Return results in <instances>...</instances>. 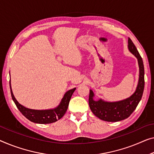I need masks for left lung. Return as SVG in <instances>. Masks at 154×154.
I'll use <instances>...</instances> for the list:
<instances>
[{"label":"left lung","mask_w":154,"mask_h":154,"mask_svg":"<svg viewBox=\"0 0 154 154\" xmlns=\"http://www.w3.org/2000/svg\"><path fill=\"white\" fill-rule=\"evenodd\" d=\"M128 48L137 59L139 65V80L136 90L130 97L115 102H105L102 99L95 101L93 100V92L90 90L89 106L93 114L102 120L118 122L128 118L136 109L143 97L144 87V69L143 59L130 38L128 39Z\"/></svg>","instance_id":"obj_1"}]
</instances>
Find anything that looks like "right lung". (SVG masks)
Segmentation results:
<instances>
[{
    "label": "right lung",
    "instance_id": "1",
    "mask_svg": "<svg viewBox=\"0 0 154 154\" xmlns=\"http://www.w3.org/2000/svg\"><path fill=\"white\" fill-rule=\"evenodd\" d=\"M10 86L11 97H12L13 101L14 102L16 106H17L20 113L23 115L27 119H28L29 120L32 122L38 124L53 123L62 118L64 114L66 113V111H67L70 98L72 97L75 89H76V88H75L66 92L62 100H61L60 104L57 108L48 110H34L27 109V108L22 106L21 104L18 102V101L16 100V98L13 95L12 91H11L10 80Z\"/></svg>",
    "mask_w": 154,
    "mask_h": 154
}]
</instances>
